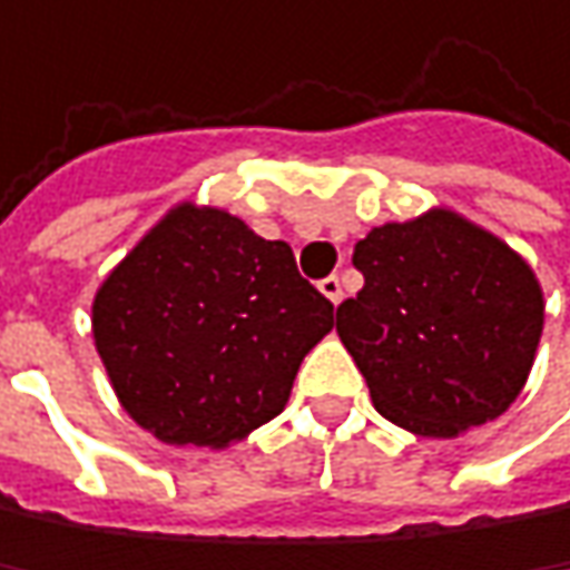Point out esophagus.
<instances>
[{
	"label": "esophagus",
	"instance_id": "34e87169",
	"mask_svg": "<svg viewBox=\"0 0 570 570\" xmlns=\"http://www.w3.org/2000/svg\"><path fill=\"white\" fill-rule=\"evenodd\" d=\"M318 288H322V295H325L332 305H338V302H342V282H338V275L322 278V282H318Z\"/></svg>",
	"mask_w": 570,
	"mask_h": 570
}]
</instances>
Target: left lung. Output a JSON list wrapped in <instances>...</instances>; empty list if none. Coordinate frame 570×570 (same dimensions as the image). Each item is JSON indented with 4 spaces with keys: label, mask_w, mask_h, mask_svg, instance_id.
Returning <instances> with one entry per match:
<instances>
[{
    "label": "left lung",
    "mask_w": 570,
    "mask_h": 570,
    "mask_svg": "<svg viewBox=\"0 0 570 570\" xmlns=\"http://www.w3.org/2000/svg\"><path fill=\"white\" fill-rule=\"evenodd\" d=\"M365 285L335 328L379 415L422 438L494 422L521 395L544 328L531 265L451 208L372 228L352 255Z\"/></svg>",
    "instance_id": "left-lung-1"
}]
</instances>
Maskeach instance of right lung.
I'll use <instances>...</instances> for the list:
<instances>
[{
    "mask_svg": "<svg viewBox=\"0 0 570 570\" xmlns=\"http://www.w3.org/2000/svg\"><path fill=\"white\" fill-rule=\"evenodd\" d=\"M332 308L285 242L178 202L99 285L92 338L136 425L165 444L228 448L285 409Z\"/></svg>",
    "mask_w": 570,
    "mask_h": 570,
    "instance_id": "add662e5",
    "label": "right lung"
}]
</instances>
